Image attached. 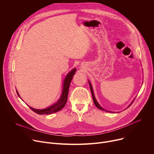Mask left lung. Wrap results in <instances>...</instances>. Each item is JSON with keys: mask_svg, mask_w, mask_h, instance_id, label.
Listing matches in <instances>:
<instances>
[{"mask_svg": "<svg viewBox=\"0 0 154 154\" xmlns=\"http://www.w3.org/2000/svg\"><path fill=\"white\" fill-rule=\"evenodd\" d=\"M88 83H89V85H90V90H91V92L92 98H93V100H94V104L95 105V106H96L98 109H101V110H102V111H105L109 112H112V111H110L106 110V109H105L103 108H102V107L100 105V104L98 103V101H97V100H96V98H95V95H94V90H93V88H92V85H91V83H90V82L89 80H88ZM135 98L132 100V101L131 102V104L128 106V108H129V107L132 105V103H133V101H134V100H135Z\"/></svg>", "mask_w": 154, "mask_h": 154, "instance_id": "8db88e82", "label": "left lung"}]
</instances>
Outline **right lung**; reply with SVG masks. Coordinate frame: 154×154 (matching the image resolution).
Here are the masks:
<instances>
[{"label":"right lung","mask_w":154,"mask_h":154,"mask_svg":"<svg viewBox=\"0 0 154 154\" xmlns=\"http://www.w3.org/2000/svg\"><path fill=\"white\" fill-rule=\"evenodd\" d=\"M75 71H76V69H75V68L73 69L72 70H71V71H70L67 74V75L66 76L63 82L62 94H61V95H60L59 99L57 100V101L55 103L53 104L51 106H50L45 109H35V108H33L32 107L28 106L30 108V109L38 115H51L52 113H54V112H56L60 111L61 109H63L65 106V105L67 103L70 84L71 82V80H72V79L74 74H75ZM16 91H17V93L18 97L20 98L18 91L17 90H16Z\"/></svg>","instance_id":"1"}]
</instances>
